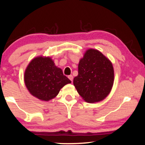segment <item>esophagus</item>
Listing matches in <instances>:
<instances>
[{
	"mask_svg": "<svg viewBox=\"0 0 145 145\" xmlns=\"http://www.w3.org/2000/svg\"><path fill=\"white\" fill-rule=\"evenodd\" d=\"M68 78H69V79L71 82H72V80H73V76H72V75H69L68 76Z\"/></svg>",
	"mask_w": 145,
	"mask_h": 145,
	"instance_id": "34e87169",
	"label": "esophagus"
}]
</instances>
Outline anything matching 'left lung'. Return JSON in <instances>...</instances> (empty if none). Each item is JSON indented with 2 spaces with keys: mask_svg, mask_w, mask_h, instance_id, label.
I'll return each instance as SVG.
<instances>
[{
  "mask_svg": "<svg viewBox=\"0 0 145 145\" xmlns=\"http://www.w3.org/2000/svg\"><path fill=\"white\" fill-rule=\"evenodd\" d=\"M114 73L111 61L96 49H89L78 64V75L73 84L88 103L102 101L110 92Z\"/></svg>",
  "mask_w": 145,
  "mask_h": 145,
  "instance_id": "left-lung-1",
  "label": "left lung"
}]
</instances>
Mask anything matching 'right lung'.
I'll list each match as a JSON object with an SVG mask.
<instances>
[{
  "instance_id": "right-lung-1",
  "label": "right lung",
  "mask_w": 145,
  "mask_h": 145,
  "mask_svg": "<svg viewBox=\"0 0 145 145\" xmlns=\"http://www.w3.org/2000/svg\"><path fill=\"white\" fill-rule=\"evenodd\" d=\"M24 82L33 96L49 101L58 95L60 89L71 83L62 70L54 65L50 57L38 56L31 61L24 72Z\"/></svg>"
}]
</instances>
